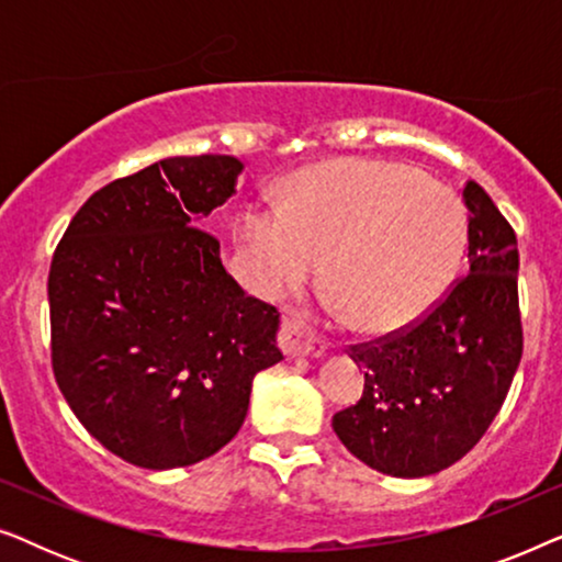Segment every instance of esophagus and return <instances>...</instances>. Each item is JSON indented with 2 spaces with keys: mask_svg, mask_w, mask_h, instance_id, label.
Returning <instances> with one entry per match:
<instances>
[{
  "mask_svg": "<svg viewBox=\"0 0 562 562\" xmlns=\"http://www.w3.org/2000/svg\"><path fill=\"white\" fill-rule=\"evenodd\" d=\"M279 345L289 358H322L327 352L325 342L317 340L310 327L294 314H286L281 322Z\"/></svg>",
  "mask_w": 562,
  "mask_h": 562,
  "instance_id": "esophagus-1",
  "label": "esophagus"
}]
</instances>
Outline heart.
I'll return each mask as SVG.
<instances>
[{
  "mask_svg": "<svg viewBox=\"0 0 562 562\" xmlns=\"http://www.w3.org/2000/svg\"><path fill=\"white\" fill-rule=\"evenodd\" d=\"M237 243L268 294L310 281L327 258L333 310L358 329L396 333L445 294L465 243V212L448 187L386 160L306 168L283 202L252 199Z\"/></svg>",
  "mask_w": 562,
  "mask_h": 562,
  "instance_id": "obj_1",
  "label": "heart"
}]
</instances>
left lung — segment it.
<instances>
[{
    "instance_id": "1",
    "label": "left lung",
    "mask_w": 562,
    "mask_h": 562,
    "mask_svg": "<svg viewBox=\"0 0 562 562\" xmlns=\"http://www.w3.org/2000/svg\"><path fill=\"white\" fill-rule=\"evenodd\" d=\"M463 202L465 279L406 333L352 345L363 396L333 417L352 456L396 479L458 463L502 409L521 360L517 235L475 181Z\"/></svg>"
}]
</instances>
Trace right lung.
Here are the masks:
<instances>
[{
	"mask_svg": "<svg viewBox=\"0 0 562 562\" xmlns=\"http://www.w3.org/2000/svg\"><path fill=\"white\" fill-rule=\"evenodd\" d=\"M240 173L233 156L158 160L91 194L53 256L58 389L133 465L168 471L225 448L256 373L283 358L276 306L245 294L202 229Z\"/></svg>",
	"mask_w": 562,
	"mask_h": 562,
	"instance_id": "right-lung-1",
	"label": "right lung"
}]
</instances>
